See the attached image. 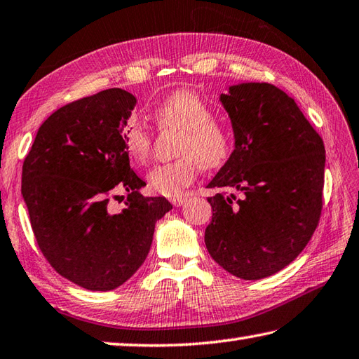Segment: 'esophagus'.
<instances>
[{
	"instance_id": "34e87169",
	"label": "esophagus",
	"mask_w": 359,
	"mask_h": 359,
	"mask_svg": "<svg viewBox=\"0 0 359 359\" xmlns=\"http://www.w3.org/2000/svg\"><path fill=\"white\" fill-rule=\"evenodd\" d=\"M170 201H172L173 206H182L187 201V195H180V197H173V198H170Z\"/></svg>"
}]
</instances>
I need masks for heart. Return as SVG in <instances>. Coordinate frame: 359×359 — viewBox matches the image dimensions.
Returning a JSON list of instances; mask_svg holds the SVG:
<instances>
[{
    "label": "heart",
    "mask_w": 359,
    "mask_h": 359,
    "mask_svg": "<svg viewBox=\"0 0 359 359\" xmlns=\"http://www.w3.org/2000/svg\"><path fill=\"white\" fill-rule=\"evenodd\" d=\"M161 130H181L180 159L156 164L147 175L148 186L165 197H177L197 175L198 161L205 168H219L229 159L234 148L233 134L214 121V111L197 92L177 90L154 106ZM121 140L128 156L144 162L151 151L153 134L144 121L133 116L125 121Z\"/></svg>",
    "instance_id": "1"
}]
</instances>
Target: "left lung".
<instances>
[{"label":"left lung","mask_w":359,"mask_h":359,"mask_svg":"<svg viewBox=\"0 0 359 359\" xmlns=\"http://www.w3.org/2000/svg\"><path fill=\"white\" fill-rule=\"evenodd\" d=\"M234 150L208 187L212 259L242 280H261L306 247L322 212L325 147L287 93L267 83L229 86L220 95Z\"/></svg>","instance_id":"left-lung-1"}]
</instances>
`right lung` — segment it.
<instances>
[{
	"label": "right lung",
	"instance_id": "1",
	"mask_svg": "<svg viewBox=\"0 0 359 359\" xmlns=\"http://www.w3.org/2000/svg\"><path fill=\"white\" fill-rule=\"evenodd\" d=\"M137 100L107 89L53 112L23 162L22 195L37 245L64 278L89 290H112L137 272L154 225L172 209L144 197L121 140ZM126 191V208L111 196Z\"/></svg>",
	"mask_w": 359,
	"mask_h": 359
}]
</instances>
